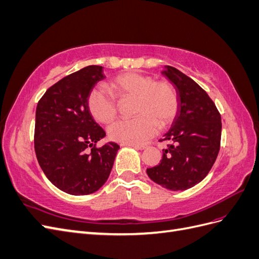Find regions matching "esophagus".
I'll list each match as a JSON object with an SVG mask.
<instances>
[{
    "mask_svg": "<svg viewBox=\"0 0 259 259\" xmlns=\"http://www.w3.org/2000/svg\"><path fill=\"white\" fill-rule=\"evenodd\" d=\"M123 146H128L132 148H135V149H137V150H144V149L147 148L146 146H143V145H123Z\"/></svg>",
    "mask_w": 259,
    "mask_h": 259,
    "instance_id": "34e87169",
    "label": "esophagus"
}]
</instances>
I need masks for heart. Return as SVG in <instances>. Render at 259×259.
<instances>
[{
    "label": "heart",
    "mask_w": 259,
    "mask_h": 259,
    "mask_svg": "<svg viewBox=\"0 0 259 259\" xmlns=\"http://www.w3.org/2000/svg\"><path fill=\"white\" fill-rule=\"evenodd\" d=\"M109 85L121 100L135 99L133 114L136 116L116 121L108 128L109 137L114 142L143 144L156 134L159 125L165 127L174 121L178 111V95L170 82L155 81L153 76L139 72H125L116 75ZM88 106L99 123H110L117 114L115 98L101 88L91 91Z\"/></svg>",
    "instance_id": "b5f03b06"
}]
</instances>
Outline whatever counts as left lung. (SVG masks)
<instances>
[{"label":"left lung","mask_w":259,"mask_h":259,"mask_svg":"<svg viewBox=\"0 0 259 259\" xmlns=\"http://www.w3.org/2000/svg\"><path fill=\"white\" fill-rule=\"evenodd\" d=\"M162 74L174 84L178 111L171 127L160 142L161 163L147 168L155 184L171 191L187 190L202 182L214 165L221 148L222 117L207 93L178 69L165 66Z\"/></svg>","instance_id":"left-lung-1"}]
</instances>
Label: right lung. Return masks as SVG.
<instances>
[{"instance_id": "obj_1", "label": "right lung", "mask_w": 259, "mask_h": 259, "mask_svg": "<svg viewBox=\"0 0 259 259\" xmlns=\"http://www.w3.org/2000/svg\"><path fill=\"white\" fill-rule=\"evenodd\" d=\"M101 66H88L65 76L45 92L35 111L34 149L45 176L72 195L97 191L110 175L120 147L108 143L89 110L91 91L105 79Z\"/></svg>"}]
</instances>
